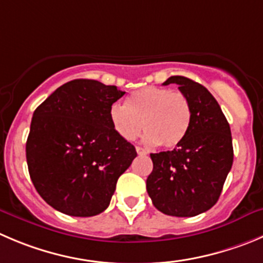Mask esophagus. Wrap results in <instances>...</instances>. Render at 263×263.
<instances>
[{
	"mask_svg": "<svg viewBox=\"0 0 263 263\" xmlns=\"http://www.w3.org/2000/svg\"><path fill=\"white\" fill-rule=\"evenodd\" d=\"M136 151H137V154H138V155H147L146 149L141 148V147H136Z\"/></svg>",
	"mask_w": 263,
	"mask_h": 263,
	"instance_id": "obj_1",
	"label": "esophagus"
}]
</instances>
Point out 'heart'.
Returning <instances> with one entry per match:
<instances>
[{"mask_svg": "<svg viewBox=\"0 0 263 263\" xmlns=\"http://www.w3.org/2000/svg\"><path fill=\"white\" fill-rule=\"evenodd\" d=\"M109 119L116 133L125 141L136 139L143 129L146 143L174 148L189 132L191 107L182 92L147 86L132 92L126 106L112 104Z\"/></svg>", "mask_w": 263, "mask_h": 263, "instance_id": "b5f03b06", "label": "heart"}]
</instances>
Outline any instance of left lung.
<instances>
[{
    "instance_id": "left-lung-1",
    "label": "left lung",
    "mask_w": 263,
    "mask_h": 263,
    "mask_svg": "<svg viewBox=\"0 0 263 263\" xmlns=\"http://www.w3.org/2000/svg\"><path fill=\"white\" fill-rule=\"evenodd\" d=\"M177 84L191 107V122L183 141L172 151L151 154L154 169L147 192L155 208L174 217H194L218 201L234 161L230 125L206 87L183 76Z\"/></svg>"
}]
</instances>
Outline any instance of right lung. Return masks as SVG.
<instances>
[{
    "instance_id": "1",
    "label": "right lung",
    "mask_w": 263,
    "mask_h": 263,
    "mask_svg": "<svg viewBox=\"0 0 263 263\" xmlns=\"http://www.w3.org/2000/svg\"><path fill=\"white\" fill-rule=\"evenodd\" d=\"M124 94L96 80H73L33 112L27 164L34 189L50 206L73 217L108 208L117 179L137 156L109 119V108Z\"/></svg>"
}]
</instances>
